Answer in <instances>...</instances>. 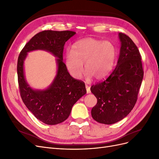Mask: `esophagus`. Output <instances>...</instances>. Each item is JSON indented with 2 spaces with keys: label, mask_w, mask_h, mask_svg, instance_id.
I'll list each match as a JSON object with an SVG mask.
<instances>
[{
  "label": "esophagus",
  "mask_w": 159,
  "mask_h": 159,
  "mask_svg": "<svg viewBox=\"0 0 159 159\" xmlns=\"http://www.w3.org/2000/svg\"><path fill=\"white\" fill-rule=\"evenodd\" d=\"M85 88H86V91H87V93H91V90H90V88L88 85H85Z\"/></svg>",
  "instance_id": "1"
}]
</instances>
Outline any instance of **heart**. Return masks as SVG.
<instances>
[{"label": "heart", "mask_w": 159, "mask_h": 159, "mask_svg": "<svg viewBox=\"0 0 159 159\" xmlns=\"http://www.w3.org/2000/svg\"><path fill=\"white\" fill-rule=\"evenodd\" d=\"M117 48L112 42L93 38H85L76 41L67 52L65 65L69 74L75 79L81 78L83 64L85 78L102 80L112 71L117 57Z\"/></svg>", "instance_id": "b5f03b06"}]
</instances>
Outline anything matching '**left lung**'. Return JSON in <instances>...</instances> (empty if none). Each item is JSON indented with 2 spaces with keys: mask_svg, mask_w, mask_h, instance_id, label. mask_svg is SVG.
<instances>
[{
  "mask_svg": "<svg viewBox=\"0 0 159 159\" xmlns=\"http://www.w3.org/2000/svg\"><path fill=\"white\" fill-rule=\"evenodd\" d=\"M121 42L116 67L108 78L91 87L98 103L91 109L95 121L111 125L131 111L137 100L144 71L137 46L128 36L119 33Z\"/></svg>",
  "mask_w": 159,
  "mask_h": 159,
  "instance_id": "left-lung-1",
  "label": "left lung"
}]
</instances>
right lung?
Wrapping results in <instances>:
<instances>
[{
	"mask_svg": "<svg viewBox=\"0 0 159 159\" xmlns=\"http://www.w3.org/2000/svg\"><path fill=\"white\" fill-rule=\"evenodd\" d=\"M75 34L73 31L44 30L33 36L18 56L17 74L22 99L36 118L47 125H56L68 119L73 105L86 93L85 84L70 75L63 62L65 43ZM42 49L57 57V73L46 90H34L27 83L23 62L31 51Z\"/></svg>",
	"mask_w": 159,
	"mask_h": 159,
	"instance_id": "add662e5",
	"label": "right lung"
}]
</instances>
